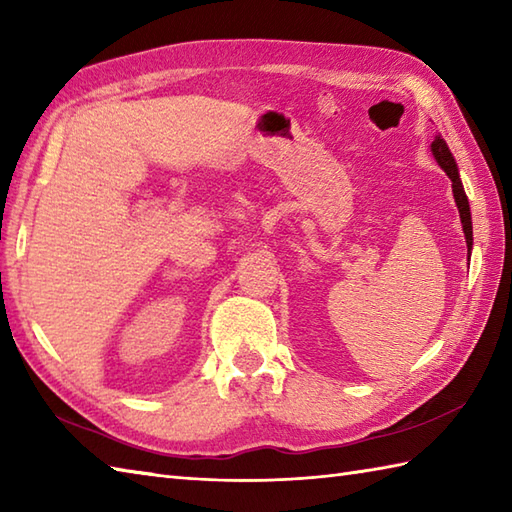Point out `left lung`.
Instances as JSON below:
<instances>
[{
    "label": "left lung",
    "mask_w": 512,
    "mask_h": 512,
    "mask_svg": "<svg viewBox=\"0 0 512 512\" xmlns=\"http://www.w3.org/2000/svg\"><path fill=\"white\" fill-rule=\"evenodd\" d=\"M431 151H433V156H436L438 165H440L444 171H447V176L451 178L453 198H455V204H458L460 220H462V228H464V237H466V246H469V253H471V248H473V224H471L469 200H466V193H464L460 173H458V165H455L451 151H449L447 143H444L442 136H436V140H433V143H431Z\"/></svg>",
    "instance_id": "left-lung-1"
}]
</instances>
